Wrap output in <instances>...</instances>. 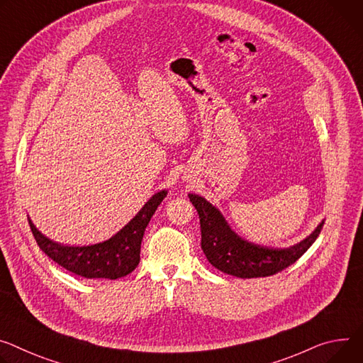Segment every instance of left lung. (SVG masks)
Wrapping results in <instances>:
<instances>
[{"label":"left lung","instance_id":"1","mask_svg":"<svg viewBox=\"0 0 363 363\" xmlns=\"http://www.w3.org/2000/svg\"><path fill=\"white\" fill-rule=\"evenodd\" d=\"M188 196L200 216L201 249L208 262L218 271L242 279L271 277L286 269L315 242L324 225L321 221L307 239L288 249L262 247L232 232L220 211L203 196L195 194Z\"/></svg>","mask_w":363,"mask_h":363}]
</instances>
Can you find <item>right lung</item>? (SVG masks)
I'll return each instance as SVG.
<instances>
[{"label": "right lung", "instance_id": "1", "mask_svg": "<svg viewBox=\"0 0 363 363\" xmlns=\"http://www.w3.org/2000/svg\"><path fill=\"white\" fill-rule=\"evenodd\" d=\"M167 196V191L155 194L138 213L111 239L91 246H63L45 238L28 220L31 233L39 247L59 267L88 279H117L133 272L140 262V247L152 216Z\"/></svg>", "mask_w": 363, "mask_h": 363}]
</instances>
